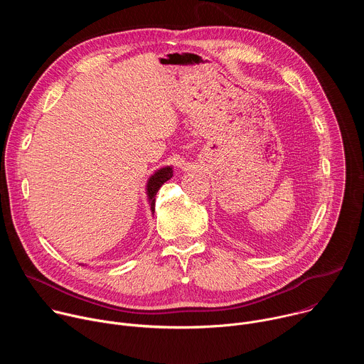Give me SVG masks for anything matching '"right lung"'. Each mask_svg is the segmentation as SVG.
<instances>
[{
  "mask_svg": "<svg viewBox=\"0 0 364 364\" xmlns=\"http://www.w3.org/2000/svg\"><path fill=\"white\" fill-rule=\"evenodd\" d=\"M173 176V171L170 167H166V168H161L159 170L157 173H155L154 176H151L149 181H148V186H146V190H148V197H149V201H151V210L154 212L155 210V196H157V191L160 190V187L167 181L170 180Z\"/></svg>",
  "mask_w": 364,
  "mask_h": 364,
  "instance_id": "right-lung-1",
  "label": "right lung"
}]
</instances>
